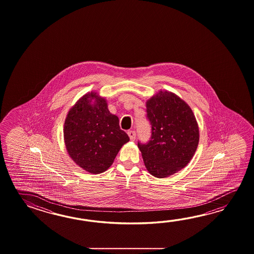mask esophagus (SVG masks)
<instances>
[{
  "label": "esophagus",
  "mask_w": 254,
  "mask_h": 254,
  "mask_svg": "<svg viewBox=\"0 0 254 254\" xmlns=\"http://www.w3.org/2000/svg\"><path fill=\"white\" fill-rule=\"evenodd\" d=\"M128 135H129V139L130 140H134L135 138H136V132H135L134 130H128Z\"/></svg>",
  "instance_id": "esophagus-1"
}]
</instances>
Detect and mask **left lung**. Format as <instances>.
<instances>
[{
    "label": "left lung",
    "mask_w": 254,
    "mask_h": 254,
    "mask_svg": "<svg viewBox=\"0 0 254 254\" xmlns=\"http://www.w3.org/2000/svg\"><path fill=\"white\" fill-rule=\"evenodd\" d=\"M150 140L138 141L148 172L165 178L185 167L199 143V127L189 105L173 92L160 91L146 102Z\"/></svg>",
    "instance_id": "obj_1"
}]
</instances>
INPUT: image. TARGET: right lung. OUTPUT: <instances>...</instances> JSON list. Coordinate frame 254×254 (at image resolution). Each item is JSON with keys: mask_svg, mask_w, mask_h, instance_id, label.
Here are the masks:
<instances>
[{"mask_svg": "<svg viewBox=\"0 0 254 254\" xmlns=\"http://www.w3.org/2000/svg\"><path fill=\"white\" fill-rule=\"evenodd\" d=\"M68 154L88 173L105 172L120 149L129 140L121 129L119 118L110 113L108 104L97 92H88L70 109L64 129Z\"/></svg>", "mask_w": 254, "mask_h": 254, "instance_id": "1", "label": "right lung"}]
</instances>
